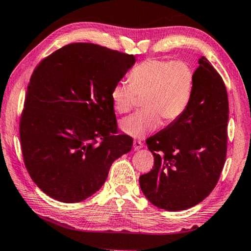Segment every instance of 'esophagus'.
<instances>
[{"label":"esophagus","instance_id":"1","mask_svg":"<svg viewBox=\"0 0 251 251\" xmlns=\"http://www.w3.org/2000/svg\"><path fill=\"white\" fill-rule=\"evenodd\" d=\"M143 147V142L141 141H134V150L139 151Z\"/></svg>","mask_w":251,"mask_h":251}]
</instances>
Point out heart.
Instances as JSON below:
<instances>
[{
	"label": "heart",
	"mask_w": 251,
	"mask_h": 251,
	"mask_svg": "<svg viewBox=\"0 0 251 251\" xmlns=\"http://www.w3.org/2000/svg\"><path fill=\"white\" fill-rule=\"evenodd\" d=\"M129 80L114 84L110 97L120 114L129 113L138 96H144L145 110L123 118L121 128L134 138H144L161 125L172 124L184 115L192 101L195 72L181 59L148 58L134 66Z\"/></svg>",
	"instance_id": "b5f03b06"
}]
</instances>
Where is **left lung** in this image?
I'll return each mask as SVG.
<instances>
[{
	"mask_svg": "<svg viewBox=\"0 0 251 251\" xmlns=\"http://www.w3.org/2000/svg\"><path fill=\"white\" fill-rule=\"evenodd\" d=\"M198 64L192 101L184 115L146 141L154 167L139 177V185L152 205L168 211L202 201L217 185L226 161V85L205 56Z\"/></svg>",
	"mask_w": 251,
	"mask_h": 251,
	"instance_id": "8db88e82",
	"label": "left lung"
}]
</instances>
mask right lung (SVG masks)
Instances as JSON below:
<instances>
[{"mask_svg": "<svg viewBox=\"0 0 251 251\" xmlns=\"http://www.w3.org/2000/svg\"><path fill=\"white\" fill-rule=\"evenodd\" d=\"M134 55L72 43L42 59L29 78L20 120L24 165L37 187L62 202L92 196L113 161L131 150L118 129L110 91Z\"/></svg>", "mask_w": 251, "mask_h": 251, "instance_id": "1", "label": "right lung"}]
</instances>
